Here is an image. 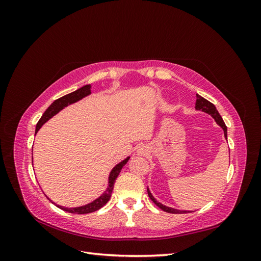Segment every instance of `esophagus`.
<instances>
[{
  "label": "esophagus",
  "instance_id": "obj_1",
  "mask_svg": "<svg viewBox=\"0 0 261 261\" xmlns=\"http://www.w3.org/2000/svg\"><path fill=\"white\" fill-rule=\"evenodd\" d=\"M146 152H147V150H146L145 148H143V147H140V148L138 149V154L145 155V154H146Z\"/></svg>",
  "mask_w": 261,
  "mask_h": 261
}]
</instances>
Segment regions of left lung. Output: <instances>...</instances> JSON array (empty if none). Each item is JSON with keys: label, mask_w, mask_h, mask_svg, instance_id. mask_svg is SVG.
Instances as JSON below:
<instances>
[{"label": "left lung", "mask_w": 261, "mask_h": 261, "mask_svg": "<svg viewBox=\"0 0 261 261\" xmlns=\"http://www.w3.org/2000/svg\"><path fill=\"white\" fill-rule=\"evenodd\" d=\"M196 98H197V100H196V107H195L196 110H201V111L210 114L213 118H215L216 122H217V123L221 126V127H222V129L224 130V136H225V138H226V140H227V129H226L225 123L223 122L222 117H221V115H220V113L218 112V110H217V108L215 107V105H212L210 101H208V100H206L204 98H202L201 96H199V94H196ZM147 192H148V196L150 197V199H151V200L155 203V206H158L161 210H163V211H165V212H169V213H187V212H192V211H185V210H177V209H174V208H170V207L164 206V204L160 203L159 201H156V200L154 199V197L151 195V193H150V191H149L148 188H147Z\"/></svg>", "instance_id": "left-lung-1"}]
</instances>
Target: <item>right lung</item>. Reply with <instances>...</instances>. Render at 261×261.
Instances as JSON below:
<instances>
[{
    "label": "right lung",
    "instance_id": "right-lung-1",
    "mask_svg": "<svg viewBox=\"0 0 261 261\" xmlns=\"http://www.w3.org/2000/svg\"><path fill=\"white\" fill-rule=\"evenodd\" d=\"M90 88H91L90 85H86V86L82 87V88L77 89L76 91L70 92V93L66 94V96H63V97L59 98L58 100H55L53 103L48 109L45 110V112L43 113V115L41 116L40 120H39V122H38V124L36 126V133L39 129H40L41 126L46 121L50 120V118L52 116H54L57 113H59L62 109H64L68 105L75 103V102L80 101L81 99H83L86 96H88V94H90L91 93ZM128 160H129V156L126 158L125 160H123L122 162H120L117 165H115V167L113 168V170L111 171V173H110L108 189L99 197V198H97L96 200H93L92 202H90L88 204H85V206L77 207V208H64V207H62V206H58V204H57V206L60 209H62V210L70 212V213H78V215H86V213H91V212H94V211L99 210L100 208H102V207L105 206V204L110 200V198H111V194H112V191H113L115 179L118 176V174H120L122 168L124 167L126 163H127Z\"/></svg>",
    "mask_w": 261,
    "mask_h": 261
}]
</instances>
